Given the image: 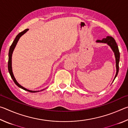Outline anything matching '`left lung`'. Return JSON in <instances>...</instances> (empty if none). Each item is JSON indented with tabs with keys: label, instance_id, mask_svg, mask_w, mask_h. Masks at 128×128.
I'll list each match as a JSON object with an SVG mask.
<instances>
[{
	"label": "left lung",
	"instance_id": "left-lung-1",
	"mask_svg": "<svg viewBox=\"0 0 128 128\" xmlns=\"http://www.w3.org/2000/svg\"><path fill=\"white\" fill-rule=\"evenodd\" d=\"M98 43H107L108 45L111 47L112 51H114V56H115V59H116V73L115 75V77L114 78V81L117 75L118 74V70H119V61H120V52H119L118 46L117 45V43L116 42L115 40H114V38H112V36H108L106 38H103L102 40H97L96 41Z\"/></svg>",
	"mask_w": 128,
	"mask_h": 128
}]
</instances>
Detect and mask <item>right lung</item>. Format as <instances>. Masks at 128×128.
I'll return each instance as SVG.
<instances>
[{"label": "right lung", "mask_w": 128, "mask_h": 128, "mask_svg": "<svg viewBox=\"0 0 128 128\" xmlns=\"http://www.w3.org/2000/svg\"><path fill=\"white\" fill-rule=\"evenodd\" d=\"M29 30L28 29H26L24 30L23 32H21V33H19L18 35H17L16 38H15L14 40V42H13L12 44H11V46H10V50H9V54H8V71H9V73L10 74V77L13 80V81H14V82L15 83V84L18 86V87L20 88H22V89L26 90V91H28V92H39L40 91H32V90H29L27 89V88H24L23 86H22L21 85H20V84H19L17 81H16V80L15 79V78L14 77V75L13 74V72H12V53L13 52H14V49L15 48V47H16V44H17V43L18 42V41L19 40V39L21 37V36L22 35H24L26 32L28 30ZM42 91V90H41Z\"/></svg>", "instance_id": "right-lung-1"}]
</instances>
